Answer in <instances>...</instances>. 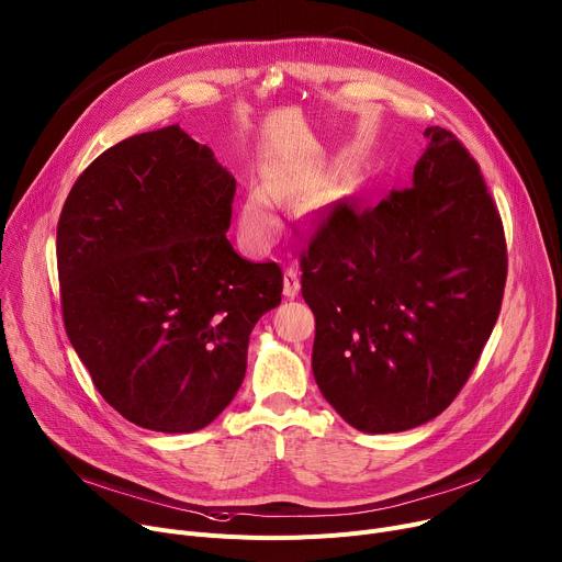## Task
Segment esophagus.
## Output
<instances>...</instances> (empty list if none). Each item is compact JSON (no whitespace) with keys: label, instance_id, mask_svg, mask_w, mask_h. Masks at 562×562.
I'll return each mask as SVG.
<instances>
[{"label":"esophagus","instance_id":"34e87169","mask_svg":"<svg viewBox=\"0 0 562 562\" xmlns=\"http://www.w3.org/2000/svg\"><path fill=\"white\" fill-rule=\"evenodd\" d=\"M297 291H301V276L293 269L284 271V295L286 297H295Z\"/></svg>","mask_w":562,"mask_h":562}]
</instances>
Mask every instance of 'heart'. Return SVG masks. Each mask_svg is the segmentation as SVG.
<instances>
[{
  "instance_id": "heart-1",
  "label": "heart",
  "mask_w": 562,
  "mask_h": 562,
  "mask_svg": "<svg viewBox=\"0 0 562 562\" xmlns=\"http://www.w3.org/2000/svg\"><path fill=\"white\" fill-rule=\"evenodd\" d=\"M269 191L273 196L282 194L278 182H269L267 190L265 187H252V190H248V194L244 196L239 207V235L244 244L255 250L271 246L280 231V221L276 214L273 199L268 194Z\"/></svg>"
}]
</instances>
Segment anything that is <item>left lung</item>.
I'll return each mask as SVG.
<instances>
[{"label":"left lung","instance_id":"1","mask_svg":"<svg viewBox=\"0 0 562 562\" xmlns=\"http://www.w3.org/2000/svg\"><path fill=\"white\" fill-rule=\"evenodd\" d=\"M425 135L414 182L375 207H334L301 261L314 380L366 434L440 416L502 307L506 241L479 165L450 131Z\"/></svg>","mask_w":562,"mask_h":562}]
</instances>
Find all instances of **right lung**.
I'll list each match as a JSON object with an SVG mask.
<instances>
[{"label": "right lung", "mask_w": 562, "mask_h": 562, "mask_svg": "<svg viewBox=\"0 0 562 562\" xmlns=\"http://www.w3.org/2000/svg\"><path fill=\"white\" fill-rule=\"evenodd\" d=\"M235 176L178 124L122 139L74 182L56 237L63 321L103 400L190 434L237 395L282 271L237 255Z\"/></svg>", "instance_id": "obj_1"}]
</instances>
